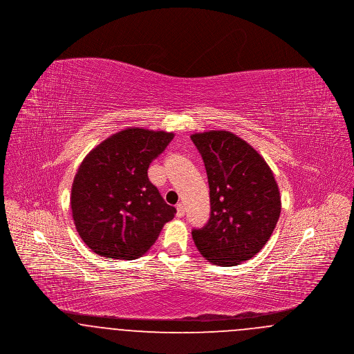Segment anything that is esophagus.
I'll use <instances>...</instances> for the list:
<instances>
[{
	"label": "esophagus",
	"mask_w": 354,
	"mask_h": 354,
	"mask_svg": "<svg viewBox=\"0 0 354 354\" xmlns=\"http://www.w3.org/2000/svg\"><path fill=\"white\" fill-rule=\"evenodd\" d=\"M176 216L183 218L185 216V205L182 203L176 204Z\"/></svg>",
	"instance_id": "34e87169"
}]
</instances>
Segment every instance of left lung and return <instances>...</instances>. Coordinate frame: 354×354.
<instances>
[{
	"label": "left lung",
	"instance_id": "obj_1",
	"mask_svg": "<svg viewBox=\"0 0 354 354\" xmlns=\"http://www.w3.org/2000/svg\"><path fill=\"white\" fill-rule=\"evenodd\" d=\"M209 185V219L194 228L203 256L223 267L244 263L266 245L281 211L279 187L266 160L228 131L191 135Z\"/></svg>",
	"mask_w": 354,
	"mask_h": 354
}]
</instances>
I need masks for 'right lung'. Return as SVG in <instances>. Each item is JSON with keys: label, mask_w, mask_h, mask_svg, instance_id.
Masks as SVG:
<instances>
[{"label": "right lung", "mask_w": 354, "mask_h": 354, "mask_svg": "<svg viewBox=\"0 0 354 354\" xmlns=\"http://www.w3.org/2000/svg\"><path fill=\"white\" fill-rule=\"evenodd\" d=\"M174 135L127 129L84 158L71 188V211L84 244L97 254L133 260L146 252L176 209L147 169Z\"/></svg>", "instance_id": "1"}]
</instances>
